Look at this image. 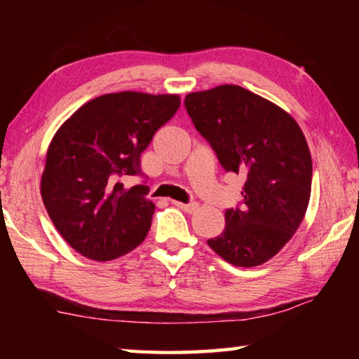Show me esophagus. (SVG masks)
I'll use <instances>...</instances> for the list:
<instances>
[{
	"label": "esophagus",
	"instance_id": "1",
	"mask_svg": "<svg viewBox=\"0 0 359 359\" xmlns=\"http://www.w3.org/2000/svg\"><path fill=\"white\" fill-rule=\"evenodd\" d=\"M172 204L175 208H179L182 210L188 212V214H194V212H198L199 209V204L198 203H190V204H185V203H179V201H172Z\"/></svg>",
	"mask_w": 359,
	"mask_h": 359
}]
</instances>
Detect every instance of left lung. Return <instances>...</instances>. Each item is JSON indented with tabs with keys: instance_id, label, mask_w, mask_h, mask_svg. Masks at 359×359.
<instances>
[{
	"instance_id": "8db88e82",
	"label": "left lung",
	"mask_w": 359,
	"mask_h": 359,
	"mask_svg": "<svg viewBox=\"0 0 359 359\" xmlns=\"http://www.w3.org/2000/svg\"><path fill=\"white\" fill-rule=\"evenodd\" d=\"M185 107L224 171L244 174V204L224 212L208 244L229 264L255 267L293 238L306 215L312 158L304 133L282 107L239 85L188 93Z\"/></svg>"
}]
</instances>
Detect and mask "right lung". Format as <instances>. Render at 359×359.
I'll return each mask as SVG.
<instances>
[{
  "label": "right lung",
  "instance_id": "right-lung-1",
  "mask_svg": "<svg viewBox=\"0 0 359 359\" xmlns=\"http://www.w3.org/2000/svg\"><path fill=\"white\" fill-rule=\"evenodd\" d=\"M179 95L120 92L85 102L52 137L41 196L58 233L85 258L111 261L142 244L155 204L145 185L121 180L141 174V155L174 117Z\"/></svg>",
  "mask_w": 359,
  "mask_h": 359
}]
</instances>
